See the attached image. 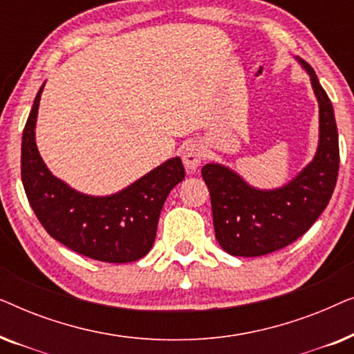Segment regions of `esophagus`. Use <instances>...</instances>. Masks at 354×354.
I'll return each mask as SVG.
<instances>
[{
	"mask_svg": "<svg viewBox=\"0 0 354 354\" xmlns=\"http://www.w3.org/2000/svg\"><path fill=\"white\" fill-rule=\"evenodd\" d=\"M205 158V151L203 147L198 142H188L183 145L182 148V161L187 171H196Z\"/></svg>",
	"mask_w": 354,
	"mask_h": 354,
	"instance_id": "34e87169",
	"label": "esophagus"
}]
</instances>
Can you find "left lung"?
Returning <instances> with one entry per match:
<instances>
[{"label": "left lung", "instance_id": "left-lung-1", "mask_svg": "<svg viewBox=\"0 0 354 354\" xmlns=\"http://www.w3.org/2000/svg\"><path fill=\"white\" fill-rule=\"evenodd\" d=\"M295 59L308 72L319 104V142L311 161L277 188L250 185L219 162L201 169L209 188L216 239L232 256L254 258L293 243L322 214L335 188L340 151L332 103L313 67L299 56Z\"/></svg>", "mask_w": 354, "mask_h": 354}]
</instances>
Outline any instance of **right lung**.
I'll return each mask as SVG.
<instances>
[{"instance_id":"right-lung-1","label":"right lung","mask_w":354,"mask_h":354,"mask_svg":"<svg viewBox=\"0 0 354 354\" xmlns=\"http://www.w3.org/2000/svg\"><path fill=\"white\" fill-rule=\"evenodd\" d=\"M40 86L22 133L21 174L33 212L53 239L103 263H132L151 250L164 201L185 178L182 159H167L113 195L82 193L53 176L40 156L35 129Z\"/></svg>"}]
</instances>
